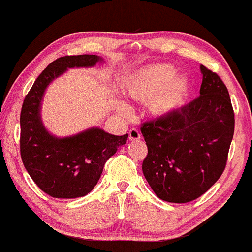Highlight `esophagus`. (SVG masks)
<instances>
[{
	"instance_id": "34e87169",
	"label": "esophagus",
	"mask_w": 252,
	"mask_h": 252,
	"mask_svg": "<svg viewBox=\"0 0 252 252\" xmlns=\"http://www.w3.org/2000/svg\"><path fill=\"white\" fill-rule=\"evenodd\" d=\"M141 138V134L137 129L132 128L129 130V139L130 141H137V139Z\"/></svg>"
}]
</instances>
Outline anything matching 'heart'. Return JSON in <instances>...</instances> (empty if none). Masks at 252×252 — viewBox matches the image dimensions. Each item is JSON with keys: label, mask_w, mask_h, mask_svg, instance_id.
Here are the masks:
<instances>
[{"label": "heart", "mask_w": 252, "mask_h": 252, "mask_svg": "<svg viewBox=\"0 0 252 252\" xmlns=\"http://www.w3.org/2000/svg\"><path fill=\"white\" fill-rule=\"evenodd\" d=\"M177 70L170 64L145 66L126 78L124 92L130 98L148 103L151 115L168 117L181 110L190 92L189 80L176 76Z\"/></svg>", "instance_id": "1"}]
</instances>
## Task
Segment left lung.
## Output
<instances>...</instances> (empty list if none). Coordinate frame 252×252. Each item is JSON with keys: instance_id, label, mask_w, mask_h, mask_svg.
I'll return each instance as SVG.
<instances>
[{"instance_id": "1", "label": "left lung", "mask_w": 252, "mask_h": 252, "mask_svg": "<svg viewBox=\"0 0 252 252\" xmlns=\"http://www.w3.org/2000/svg\"><path fill=\"white\" fill-rule=\"evenodd\" d=\"M199 96L168 117L141 126L148 147L142 163L157 197L188 203L201 197L225 169L235 130V113L224 82L201 65Z\"/></svg>"}]
</instances>
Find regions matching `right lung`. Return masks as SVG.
Instances as JSON below:
<instances>
[{
	"label": "right lung",
	"instance_id": "right-lung-1",
	"mask_svg": "<svg viewBox=\"0 0 252 252\" xmlns=\"http://www.w3.org/2000/svg\"><path fill=\"white\" fill-rule=\"evenodd\" d=\"M99 60L96 55L60 57L39 74L24 97L20 116L21 158L39 189L54 198H77L92 191L105 162L128 138V134L115 136L98 128L56 138L42 126L39 104L48 84L68 68L93 66Z\"/></svg>",
	"mask_w": 252,
	"mask_h": 252
}]
</instances>
